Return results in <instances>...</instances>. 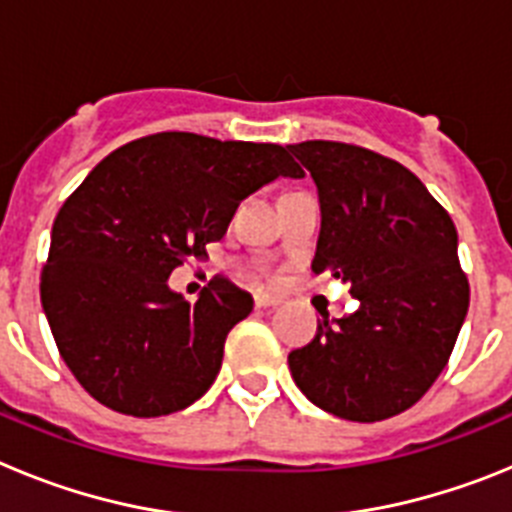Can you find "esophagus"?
Listing matches in <instances>:
<instances>
[{"mask_svg":"<svg viewBox=\"0 0 512 512\" xmlns=\"http://www.w3.org/2000/svg\"><path fill=\"white\" fill-rule=\"evenodd\" d=\"M253 302H256V307H277L282 300L274 295H266V292H259V295L253 297Z\"/></svg>","mask_w":512,"mask_h":512,"instance_id":"obj_1","label":"esophagus"}]
</instances>
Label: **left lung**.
Masks as SVG:
<instances>
[{
    "label": "left lung",
    "instance_id": "obj_1",
    "mask_svg": "<svg viewBox=\"0 0 512 512\" xmlns=\"http://www.w3.org/2000/svg\"><path fill=\"white\" fill-rule=\"evenodd\" d=\"M320 200L315 274L351 284V315L289 354L302 395L343 420L392 418L431 390L467 318L469 282L456 228L418 176L369 148L287 146Z\"/></svg>",
    "mask_w": 512,
    "mask_h": 512
}]
</instances>
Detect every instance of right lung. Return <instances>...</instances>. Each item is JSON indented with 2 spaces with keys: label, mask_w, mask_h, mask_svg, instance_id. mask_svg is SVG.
Masks as SVG:
<instances>
[{
  "label": "right lung",
  "mask_w": 512,
  "mask_h": 512,
  "mask_svg": "<svg viewBox=\"0 0 512 512\" xmlns=\"http://www.w3.org/2000/svg\"><path fill=\"white\" fill-rule=\"evenodd\" d=\"M300 179L287 148L156 133L102 158L53 220L40 302L63 361L97 402L133 418L189 408L215 382L248 292L215 277L187 302L169 274L207 256L248 194Z\"/></svg>",
  "instance_id": "1"
}]
</instances>
